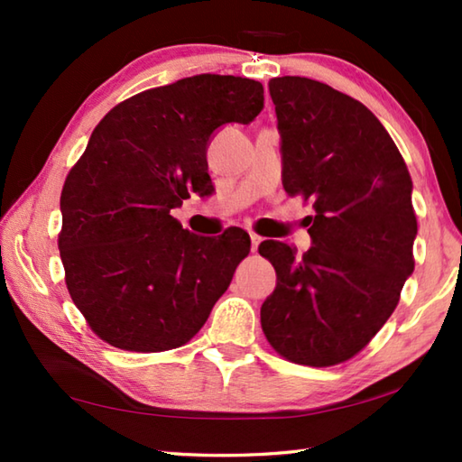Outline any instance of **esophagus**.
<instances>
[{
    "mask_svg": "<svg viewBox=\"0 0 462 462\" xmlns=\"http://www.w3.org/2000/svg\"><path fill=\"white\" fill-rule=\"evenodd\" d=\"M261 242H263V238L259 236V234H250V248H253V253H256V250H259Z\"/></svg>",
    "mask_w": 462,
    "mask_h": 462,
    "instance_id": "34e87169",
    "label": "esophagus"
}]
</instances>
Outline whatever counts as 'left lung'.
Returning a JSON list of instances; mask_svg holds the SVG:
<instances>
[{
  "mask_svg": "<svg viewBox=\"0 0 462 462\" xmlns=\"http://www.w3.org/2000/svg\"><path fill=\"white\" fill-rule=\"evenodd\" d=\"M283 152V187L314 206L311 248L279 240L259 253L277 271L261 308L275 353L308 366L340 365L373 340L413 273L418 234L411 177L371 109L308 77L269 81Z\"/></svg>",
  "mask_w": 462,
  "mask_h": 462,
  "instance_id": "left-lung-1",
  "label": "left lung"
}]
</instances>
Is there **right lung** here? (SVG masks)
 <instances>
[{
    "label": "right lung",
    "mask_w": 462,
    "mask_h": 462,
    "mask_svg": "<svg viewBox=\"0 0 462 462\" xmlns=\"http://www.w3.org/2000/svg\"><path fill=\"white\" fill-rule=\"evenodd\" d=\"M259 81L195 75L109 109L69 171L59 232L65 283L93 334L130 353L189 342L250 253L240 228L203 238L171 216L208 193L206 148L261 114Z\"/></svg>",
    "instance_id": "add662e5"
}]
</instances>
